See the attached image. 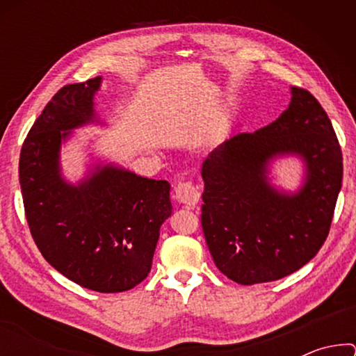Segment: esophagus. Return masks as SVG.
Listing matches in <instances>:
<instances>
[{
    "instance_id": "34e87169",
    "label": "esophagus",
    "mask_w": 356,
    "mask_h": 356,
    "mask_svg": "<svg viewBox=\"0 0 356 356\" xmlns=\"http://www.w3.org/2000/svg\"><path fill=\"white\" fill-rule=\"evenodd\" d=\"M174 196H176V200L180 204H184V206L195 207L196 204L200 202L201 193L191 182H179L176 185V188H174Z\"/></svg>"
}]
</instances>
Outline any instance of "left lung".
<instances>
[{"label":"left lung","mask_w":356,"mask_h":356,"mask_svg":"<svg viewBox=\"0 0 356 356\" xmlns=\"http://www.w3.org/2000/svg\"><path fill=\"white\" fill-rule=\"evenodd\" d=\"M287 110L254 134L220 144L202 163L204 237L222 275L243 286L284 278L328 237L342 184V152L327 113L306 89L291 88ZM298 154L307 165L293 195L268 184L269 161Z\"/></svg>","instance_id":"1"}]
</instances>
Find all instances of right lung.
Returning <instances> with one entry per match:
<instances>
[{
	"label": "right lung",
	"instance_id": "obj_1",
	"mask_svg": "<svg viewBox=\"0 0 356 356\" xmlns=\"http://www.w3.org/2000/svg\"><path fill=\"white\" fill-rule=\"evenodd\" d=\"M100 76L65 84L35 119L22 146L19 177L29 231L45 261L95 292L134 289L146 278L171 215L166 180L97 166L78 185L65 182L59 149L70 130L94 122Z\"/></svg>",
	"mask_w": 356,
	"mask_h": 356
}]
</instances>
